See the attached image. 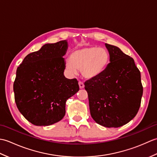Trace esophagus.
Wrapping results in <instances>:
<instances>
[{
    "instance_id": "34e87169",
    "label": "esophagus",
    "mask_w": 157,
    "mask_h": 157,
    "mask_svg": "<svg viewBox=\"0 0 157 157\" xmlns=\"http://www.w3.org/2000/svg\"><path fill=\"white\" fill-rule=\"evenodd\" d=\"M78 84H79V88H80L81 89H82V88H84V83H83L82 82H81V81H79Z\"/></svg>"
}]
</instances>
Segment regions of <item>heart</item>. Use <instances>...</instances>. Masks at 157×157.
Masks as SVG:
<instances>
[{"label": "heart", "mask_w": 157, "mask_h": 157, "mask_svg": "<svg viewBox=\"0 0 157 157\" xmlns=\"http://www.w3.org/2000/svg\"><path fill=\"white\" fill-rule=\"evenodd\" d=\"M107 51L102 48L86 46L73 51L66 60V67L72 73L81 70L82 75L92 79L104 71L109 63Z\"/></svg>", "instance_id": "obj_1"}]
</instances>
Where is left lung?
Instances as JSON below:
<instances>
[{
    "label": "left lung",
    "mask_w": 157,
    "mask_h": 157,
    "mask_svg": "<svg viewBox=\"0 0 157 157\" xmlns=\"http://www.w3.org/2000/svg\"><path fill=\"white\" fill-rule=\"evenodd\" d=\"M105 46L110 63L99 75L85 82V89L92 119L106 128H119L131 121L140 106V71L118 47Z\"/></svg>",
    "instance_id": "1"
}]
</instances>
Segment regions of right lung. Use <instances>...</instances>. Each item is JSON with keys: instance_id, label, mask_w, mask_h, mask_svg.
<instances>
[{"instance_id": "obj_1", "label": "right lung", "mask_w": 157, "mask_h": 157, "mask_svg": "<svg viewBox=\"0 0 157 157\" xmlns=\"http://www.w3.org/2000/svg\"><path fill=\"white\" fill-rule=\"evenodd\" d=\"M67 42L46 44L29 53L17 69L13 84L19 112L32 124L47 126L65 115L67 100L79 90L77 79L66 78L65 55Z\"/></svg>"}]
</instances>
